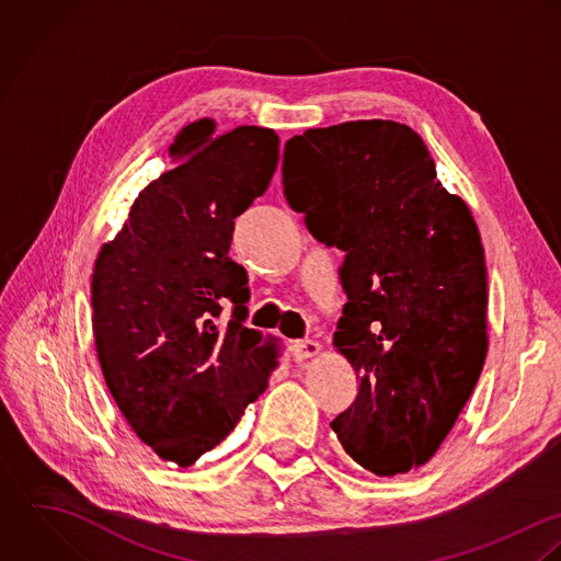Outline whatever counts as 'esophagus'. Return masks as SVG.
Here are the masks:
<instances>
[{
	"label": "esophagus",
	"mask_w": 561,
	"mask_h": 561,
	"mask_svg": "<svg viewBox=\"0 0 561 561\" xmlns=\"http://www.w3.org/2000/svg\"><path fill=\"white\" fill-rule=\"evenodd\" d=\"M321 353V344L314 340H297L293 344V355L297 362H306L310 357H317Z\"/></svg>",
	"instance_id": "1"
}]
</instances>
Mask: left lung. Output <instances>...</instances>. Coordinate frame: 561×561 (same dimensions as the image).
I'll return each mask as SVG.
<instances>
[{"label": "left lung", "mask_w": 561, "mask_h": 561, "mask_svg": "<svg viewBox=\"0 0 561 561\" xmlns=\"http://www.w3.org/2000/svg\"><path fill=\"white\" fill-rule=\"evenodd\" d=\"M284 195L344 251L334 346L359 390L332 421L377 477L425 466L470 399L488 353V271L477 224L397 121L306 129L284 149Z\"/></svg>", "instance_id": "left-lung-1"}]
</instances>
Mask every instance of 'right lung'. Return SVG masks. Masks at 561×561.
<instances>
[{"label": "right lung", "mask_w": 561, "mask_h": 561, "mask_svg": "<svg viewBox=\"0 0 561 561\" xmlns=\"http://www.w3.org/2000/svg\"><path fill=\"white\" fill-rule=\"evenodd\" d=\"M169 156L100 249L91 304L116 408L158 457L186 468L224 443L277 366L275 342L242 325L247 271L227 253L233 219L271 184L279 136L257 125L224 134L199 118ZM225 298L234 312L221 329Z\"/></svg>", "instance_id": "right-lung-1"}]
</instances>
